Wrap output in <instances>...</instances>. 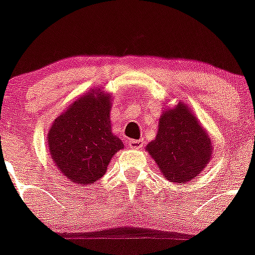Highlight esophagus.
<instances>
[{
	"label": "esophagus",
	"instance_id": "34e87169",
	"mask_svg": "<svg viewBox=\"0 0 255 255\" xmlns=\"http://www.w3.org/2000/svg\"><path fill=\"white\" fill-rule=\"evenodd\" d=\"M144 142L142 139H129L128 141V146L130 148H142L143 147Z\"/></svg>",
	"mask_w": 255,
	"mask_h": 255
}]
</instances>
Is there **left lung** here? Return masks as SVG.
<instances>
[{
  "label": "left lung",
  "instance_id": "left-lung-1",
  "mask_svg": "<svg viewBox=\"0 0 255 255\" xmlns=\"http://www.w3.org/2000/svg\"><path fill=\"white\" fill-rule=\"evenodd\" d=\"M146 150L167 180L185 184L210 161L212 143L189 108L179 103L175 109L164 112L157 136Z\"/></svg>",
  "mask_w": 255,
  "mask_h": 255
}]
</instances>
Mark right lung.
Here are the masks:
<instances>
[{"instance_id": "obj_1", "label": "right lung", "mask_w": 255, "mask_h": 255, "mask_svg": "<svg viewBox=\"0 0 255 255\" xmlns=\"http://www.w3.org/2000/svg\"><path fill=\"white\" fill-rule=\"evenodd\" d=\"M111 96L99 90L79 98L50 126L49 152L61 173L77 184H93L123 142L112 133Z\"/></svg>"}]
</instances>
